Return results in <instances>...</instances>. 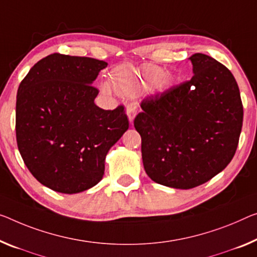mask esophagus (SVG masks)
I'll return each mask as SVG.
<instances>
[{
  "mask_svg": "<svg viewBox=\"0 0 257 257\" xmlns=\"http://www.w3.org/2000/svg\"><path fill=\"white\" fill-rule=\"evenodd\" d=\"M137 110H138V105L137 103H134V102H131V103H128L126 105V113H127V117H128V120L130 123H133V119L134 117L137 115Z\"/></svg>",
  "mask_w": 257,
  "mask_h": 257,
  "instance_id": "1",
  "label": "esophagus"
}]
</instances>
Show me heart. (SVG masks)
I'll use <instances>...</instances> for the list:
<instances>
[{
    "instance_id": "1",
    "label": "heart",
    "mask_w": 257,
    "mask_h": 257,
    "mask_svg": "<svg viewBox=\"0 0 257 257\" xmlns=\"http://www.w3.org/2000/svg\"><path fill=\"white\" fill-rule=\"evenodd\" d=\"M144 72L133 69L131 66H125L113 72L112 85L117 92L123 94H132L141 84H144ZM112 85L109 81H104L102 87L106 92L112 89Z\"/></svg>"
}]
</instances>
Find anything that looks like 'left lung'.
Returning <instances> with one entry per match:
<instances>
[{"instance_id": "left-lung-1", "label": "left lung", "mask_w": 257, "mask_h": 257, "mask_svg": "<svg viewBox=\"0 0 257 257\" xmlns=\"http://www.w3.org/2000/svg\"><path fill=\"white\" fill-rule=\"evenodd\" d=\"M191 80L146 97L134 118L146 173L157 184L189 189L233 159L243 108L233 74L204 54L189 57Z\"/></svg>"}]
</instances>
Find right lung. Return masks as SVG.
Instances as JSON below:
<instances>
[{"mask_svg":"<svg viewBox=\"0 0 257 257\" xmlns=\"http://www.w3.org/2000/svg\"><path fill=\"white\" fill-rule=\"evenodd\" d=\"M108 63L51 54L23 79L16 102L19 153L39 183L74 194L104 175L109 149L128 128L124 105L103 110L92 85Z\"/></svg>","mask_w":257,"mask_h":257,"instance_id":"1","label":"right lung"}]
</instances>
